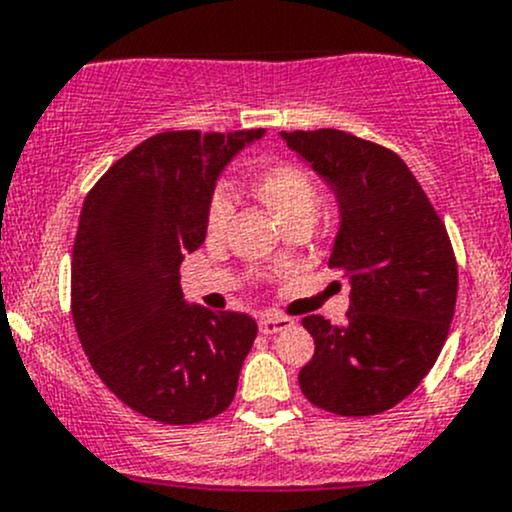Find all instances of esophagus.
<instances>
[{"mask_svg":"<svg viewBox=\"0 0 512 512\" xmlns=\"http://www.w3.org/2000/svg\"><path fill=\"white\" fill-rule=\"evenodd\" d=\"M293 320L286 318V315H273V313H266L258 318V328H261L263 335H276V333H283L286 328H291Z\"/></svg>","mask_w":512,"mask_h":512,"instance_id":"34e87169","label":"esophagus"}]
</instances>
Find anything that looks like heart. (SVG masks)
<instances>
[{"instance_id":"obj_1","label":"heart","mask_w":512,"mask_h":512,"mask_svg":"<svg viewBox=\"0 0 512 512\" xmlns=\"http://www.w3.org/2000/svg\"><path fill=\"white\" fill-rule=\"evenodd\" d=\"M256 194L283 226L298 219L310 221L315 214V207H318L315 179L310 177V172L293 165V162H278V165H271L258 172ZM234 209V189L226 182H219L207 204L209 239H221L226 234L231 217H234Z\"/></svg>"}]
</instances>
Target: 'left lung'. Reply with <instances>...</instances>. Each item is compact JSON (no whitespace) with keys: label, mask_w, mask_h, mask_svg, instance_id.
<instances>
[{"label":"left lung","mask_w":512,"mask_h":512,"mask_svg":"<svg viewBox=\"0 0 512 512\" xmlns=\"http://www.w3.org/2000/svg\"><path fill=\"white\" fill-rule=\"evenodd\" d=\"M340 207L328 266L350 281L345 325L303 318L315 355L305 399L340 416L387 412L419 387L444 347L458 268L449 234L402 157L342 130L281 133Z\"/></svg>","instance_id":"obj_1"}]
</instances>
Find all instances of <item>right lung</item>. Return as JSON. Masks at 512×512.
<instances>
[{
	"label": "right lung",
	"mask_w": 512,
	"mask_h": 512,
	"mask_svg": "<svg viewBox=\"0 0 512 512\" xmlns=\"http://www.w3.org/2000/svg\"><path fill=\"white\" fill-rule=\"evenodd\" d=\"M263 130L157 133L88 192L71 261V313L88 362L130 409L162 424L224 412L256 340L246 313L189 305L179 263L207 236L226 165Z\"/></svg>",
	"instance_id": "add662e5"
}]
</instances>
